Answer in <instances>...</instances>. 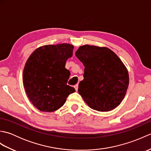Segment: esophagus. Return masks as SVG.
Listing matches in <instances>:
<instances>
[{"label": "esophagus", "instance_id": "34e87169", "mask_svg": "<svg viewBox=\"0 0 151 151\" xmlns=\"http://www.w3.org/2000/svg\"><path fill=\"white\" fill-rule=\"evenodd\" d=\"M74 88H75V90L76 91H78V84H76L75 86H74Z\"/></svg>", "mask_w": 151, "mask_h": 151}]
</instances>
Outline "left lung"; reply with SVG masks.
<instances>
[{
	"instance_id": "left-lung-1",
	"label": "left lung",
	"mask_w": 151,
	"mask_h": 151,
	"mask_svg": "<svg viewBox=\"0 0 151 151\" xmlns=\"http://www.w3.org/2000/svg\"><path fill=\"white\" fill-rule=\"evenodd\" d=\"M75 55L85 67L78 93L86 103L99 111L117 108L129 84V72L121 59L107 47L89 45L80 47Z\"/></svg>"
}]
</instances>
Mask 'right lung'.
I'll return each mask as SVG.
<instances>
[{"label": "right lung", "instance_id": "obj_1", "mask_svg": "<svg viewBox=\"0 0 151 151\" xmlns=\"http://www.w3.org/2000/svg\"><path fill=\"white\" fill-rule=\"evenodd\" d=\"M73 49L69 43L47 45L38 47L27 60L22 75L24 87L29 100L39 110H58L75 91L67 84L70 71L65 67Z\"/></svg>", "mask_w": 151, "mask_h": 151}]
</instances>
